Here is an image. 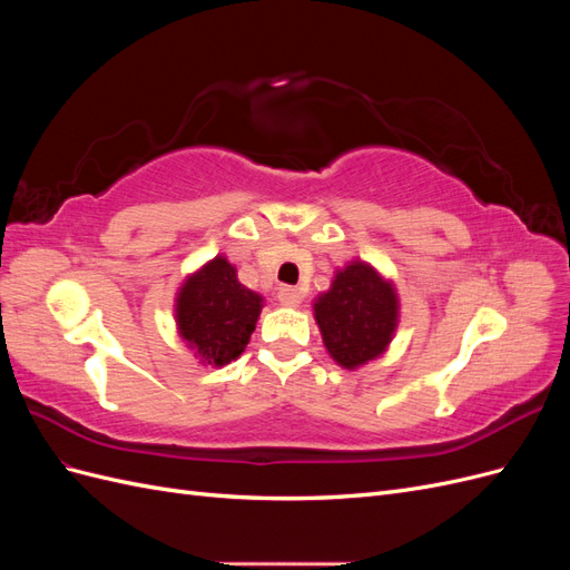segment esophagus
I'll return each mask as SVG.
<instances>
[{
	"label": "esophagus",
	"mask_w": 570,
	"mask_h": 570,
	"mask_svg": "<svg viewBox=\"0 0 570 570\" xmlns=\"http://www.w3.org/2000/svg\"><path fill=\"white\" fill-rule=\"evenodd\" d=\"M278 302H281L283 306H299V302H302L299 289H297V287H289V285H283V287L278 289Z\"/></svg>",
	"instance_id": "34e87169"
}]
</instances>
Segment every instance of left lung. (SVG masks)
<instances>
[{"mask_svg": "<svg viewBox=\"0 0 570 570\" xmlns=\"http://www.w3.org/2000/svg\"><path fill=\"white\" fill-rule=\"evenodd\" d=\"M314 316L323 344L342 368H358L381 356L400 323V299L366 262H350L340 268L333 285L314 302Z\"/></svg>", "mask_w": 570, "mask_h": 570, "instance_id": "1", "label": "left lung"}]
</instances>
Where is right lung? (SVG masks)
I'll use <instances>...</instances> for the list:
<instances>
[{
  "label": "right lung",
  "instance_id": "add662e5",
  "mask_svg": "<svg viewBox=\"0 0 570 570\" xmlns=\"http://www.w3.org/2000/svg\"><path fill=\"white\" fill-rule=\"evenodd\" d=\"M262 306V295L237 281L228 258L216 256L178 289V333L202 364L226 366L245 352Z\"/></svg>",
  "mask_w": 570,
  "mask_h": 570
}]
</instances>
